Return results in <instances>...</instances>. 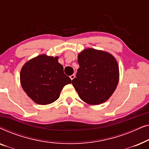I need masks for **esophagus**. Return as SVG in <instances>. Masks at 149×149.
<instances>
[{"label": "esophagus", "instance_id": "1", "mask_svg": "<svg viewBox=\"0 0 149 149\" xmlns=\"http://www.w3.org/2000/svg\"><path fill=\"white\" fill-rule=\"evenodd\" d=\"M70 78L71 80H73V79H74L75 78V75H74V74H72V75H71V76L70 77Z\"/></svg>", "mask_w": 149, "mask_h": 149}]
</instances>
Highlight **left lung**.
I'll list each match as a JSON object with an SVG mask.
<instances>
[{
	"mask_svg": "<svg viewBox=\"0 0 149 149\" xmlns=\"http://www.w3.org/2000/svg\"><path fill=\"white\" fill-rule=\"evenodd\" d=\"M76 78L72 85L80 98L89 104L104 102L111 96L119 82V67L109 53L87 49L79 54Z\"/></svg>",
	"mask_w": 149,
	"mask_h": 149,
	"instance_id": "left-lung-1",
	"label": "left lung"
}]
</instances>
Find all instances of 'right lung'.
<instances>
[{"instance_id":"right-lung-1","label":"right lung","mask_w":149,"mask_h":149,"mask_svg":"<svg viewBox=\"0 0 149 149\" xmlns=\"http://www.w3.org/2000/svg\"><path fill=\"white\" fill-rule=\"evenodd\" d=\"M58 57L40 55L28 61L22 67L20 81L27 95L38 104L54 102L60 97V91L71 83L70 77L64 73Z\"/></svg>"}]
</instances>
